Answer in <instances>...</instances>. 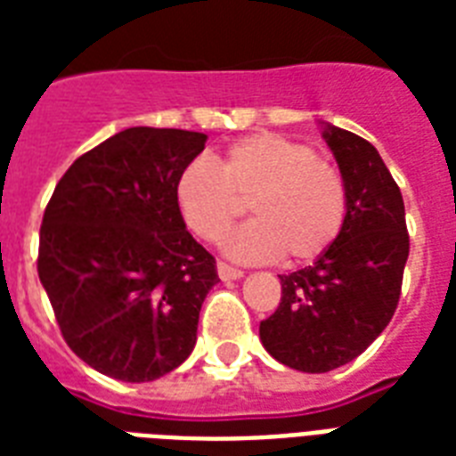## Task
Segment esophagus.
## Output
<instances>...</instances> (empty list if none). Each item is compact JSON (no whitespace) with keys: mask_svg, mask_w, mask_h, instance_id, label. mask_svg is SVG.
<instances>
[{"mask_svg":"<svg viewBox=\"0 0 456 456\" xmlns=\"http://www.w3.org/2000/svg\"><path fill=\"white\" fill-rule=\"evenodd\" d=\"M217 274H220L222 281H232V279H239L243 274L241 270H236V267H232V265L227 263H217Z\"/></svg>","mask_w":456,"mask_h":456,"instance_id":"obj_1","label":"esophagus"}]
</instances>
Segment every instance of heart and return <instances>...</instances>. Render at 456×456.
<instances>
[{
  "label": "heart",
  "instance_id": "obj_1",
  "mask_svg": "<svg viewBox=\"0 0 456 456\" xmlns=\"http://www.w3.org/2000/svg\"><path fill=\"white\" fill-rule=\"evenodd\" d=\"M175 203L189 232L217 243L248 203L253 222L227 248L241 260L310 263L331 248L346 224L347 189L336 165L312 146L257 132L229 146L217 167L196 158L179 172Z\"/></svg>",
  "mask_w": 456,
  "mask_h": 456
}]
</instances>
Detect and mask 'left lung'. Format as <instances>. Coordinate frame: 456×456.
I'll return each mask as SVG.
<instances>
[{
	"instance_id": "obj_1",
	"label": "left lung",
	"mask_w": 456,
	"mask_h": 456,
	"mask_svg": "<svg viewBox=\"0 0 456 456\" xmlns=\"http://www.w3.org/2000/svg\"><path fill=\"white\" fill-rule=\"evenodd\" d=\"M347 189L333 246L281 279V303L260 322L265 350L281 364L324 374L367 350L395 314L410 234L400 186L367 139L326 127Z\"/></svg>"
}]
</instances>
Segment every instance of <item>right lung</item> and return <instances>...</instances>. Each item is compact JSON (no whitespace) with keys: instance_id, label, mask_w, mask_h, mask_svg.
Masks as SVG:
<instances>
[{"instance_id":"1","label":"right lung","mask_w":456,"mask_h":456,"mask_svg":"<svg viewBox=\"0 0 456 456\" xmlns=\"http://www.w3.org/2000/svg\"><path fill=\"white\" fill-rule=\"evenodd\" d=\"M203 132L130 127L82 153L39 227L37 274L68 347L118 381L170 374L220 279L175 203Z\"/></svg>"}]
</instances>
